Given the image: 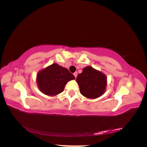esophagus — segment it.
<instances>
[{
    "mask_svg": "<svg viewBox=\"0 0 147 147\" xmlns=\"http://www.w3.org/2000/svg\"><path fill=\"white\" fill-rule=\"evenodd\" d=\"M74 75L75 78H77V72H75V73L74 74Z\"/></svg>",
    "mask_w": 147,
    "mask_h": 147,
    "instance_id": "obj_1",
    "label": "esophagus"
}]
</instances>
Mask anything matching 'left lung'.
Here are the masks:
<instances>
[{
	"mask_svg": "<svg viewBox=\"0 0 147 147\" xmlns=\"http://www.w3.org/2000/svg\"><path fill=\"white\" fill-rule=\"evenodd\" d=\"M76 82L81 94L88 99H96L101 96L106 90L107 79L106 75L91 66H86L79 74Z\"/></svg>",
	"mask_w": 147,
	"mask_h": 147,
	"instance_id": "8db88e82",
	"label": "left lung"
}]
</instances>
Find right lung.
<instances>
[{"mask_svg":"<svg viewBox=\"0 0 147 147\" xmlns=\"http://www.w3.org/2000/svg\"><path fill=\"white\" fill-rule=\"evenodd\" d=\"M75 78L67 69L53 63L39 71L36 81L39 90L44 94L55 96L63 92L65 84Z\"/></svg>","mask_w":147,"mask_h":147,"instance_id":"obj_1","label":"right lung"}]
</instances>
